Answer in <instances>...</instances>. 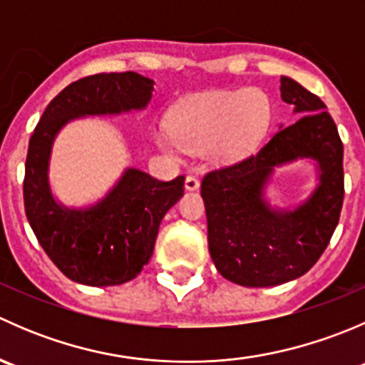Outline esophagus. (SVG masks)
<instances>
[{
	"label": "esophagus",
	"mask_w": 365,
	"mask_h": 365,
	"mask_svg": "<svg viewBox=\"0 0 365 365\" xmlns=\"http://www.w3.org/2000/svg\"><path fill=\"white\" fill-rule=\"evenodd\" d=\"M200 189V180L196 176H187L185 178V190H197Z\"/></svg>",
	"instance_id": "1"
}]
</instances>
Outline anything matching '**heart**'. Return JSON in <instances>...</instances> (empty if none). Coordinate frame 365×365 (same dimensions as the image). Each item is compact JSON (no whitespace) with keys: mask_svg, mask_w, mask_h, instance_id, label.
Returning <instances> with one entry per match:
<instances>
[{"mask_svg":"<svg viewBox=\"0 0 365 365\" xmlns=\"http://www.w3.org/2000/svg\"><path fill=\"white\" fill-rule=\"evenodd\" d=\"M270 116V101L257 88L213 91L183 104L157 143L168 153L205 152L213 162H233L263 138Z\"/></svg>","mask_w":365,"mask_h":365,"instance_id":"b5f03b06","label":"heart"}]
</instances>
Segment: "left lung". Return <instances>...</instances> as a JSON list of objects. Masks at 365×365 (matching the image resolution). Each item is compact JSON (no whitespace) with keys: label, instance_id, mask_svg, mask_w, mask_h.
<instances>
[{"label":"left lung","instance_id":"8db88e82","mask_svg":"<svg viewBox=\"0 0 365 365\" xmlns=\"http://www.w3.org/2000/svg\"><path fill=\"white\" fill-rule=\"evenodd\" d=\"M281 98L304 116L281 125L256 155L201 182L213 264L224 279L247 288L284 284L311 270L336 231L344 200L342 143L327 106L286 76ZM298 158L317 162L319 185L300 205L275 209L264 190L275 167Z\"/></svg>","mask_w":365,"mask_h":365}]
</instances>
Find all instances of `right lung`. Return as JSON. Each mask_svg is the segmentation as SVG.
<instances>
[{
    "mask_svg": "<svg viewBox=\"0 0 365 365\" xmlns=\"http://www.w3.org/2000/svg\"><path fill=\"white\" fill-rule=\"evenodd\" d=\"M153 81L135 72L97 73L68 84L51 101L29 139L24 171L28 222L54 264L86 286H116L138 277L155 247L160 220L183 196V176L160 182L127 168L95 205L72 208L54 197L49 164L56 135L68 121L143 111Z\"/></svg>",
    "mask_w": 365,
    "mask_h": 365,
    "instance_id": "add662e5",
    "label": "right lung"
}]
</instances>
